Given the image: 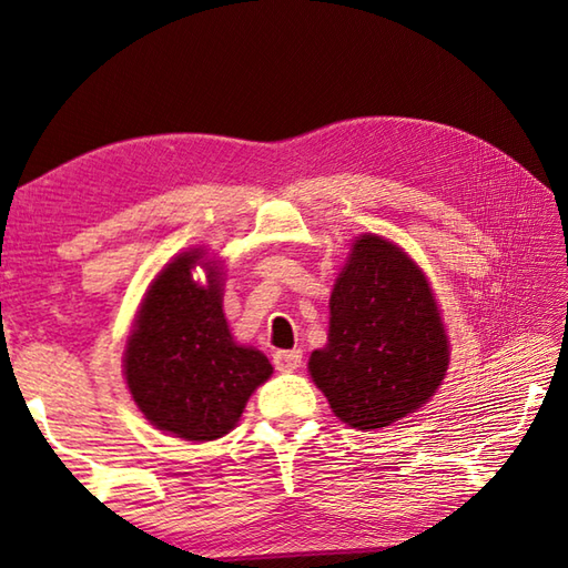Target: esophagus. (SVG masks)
I'll list each match as a JSON object with an SVG mask.
<instances>
[{"instance_id":"34e87169","label":"esophagus","mask_w":568,"mask_h":568,"mask_svg":"<svg viewBox=\"0 0 568 568\" xmlns=\"http://www.w3.org/2000/svg\"><path fill=\"white\" fill-rule=\"evenodd\" d=\"M273 363L281 373H295L303 363V349H281V353L273 355Z\"/></svg>"}]
</instances>
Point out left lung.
I'll return each instance as SVG.
<instances>
[{
  "label": "left lung",
  "mask_w": 568,
  "mask_h": 568,
  "mask_svg": "<svg viewBox=\"0 0 568 568\" xmlns=\"http://www.w3.org/2000/svg\"><path fill=\"white\" fill-rule=\"evenodd\" d=\"M447 365L427 275L399 245L359 235L329 295L327 345L307 363L335 417L365 432L387 427L429 402Z\"/></svg>",
  "instance_id": "left-lung-1"
}]
</instances>
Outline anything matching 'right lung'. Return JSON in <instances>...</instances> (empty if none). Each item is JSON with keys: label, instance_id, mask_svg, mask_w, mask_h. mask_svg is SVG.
<instances>
[{"label": "right lung", "instance_id": "1", "mask_svg": "<svg viewBox=\"0 0 568 568\" xmlns=\"http://www.w3.org/2000/svg\"><path fill=\"white\" fill-rule=\"evenodd\" d=\"M206 271V285L192 267ZM133 402L153 427L189 442H211L239 425L273 365L239 345L223 313V273L193 248L173 257L151 283L123 353Z\"/></svg>", "mask_w": 568, "mask_h": 568}]
</instances>
